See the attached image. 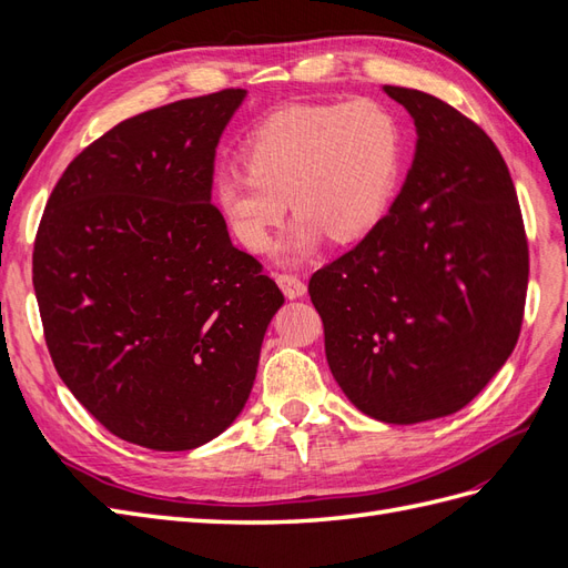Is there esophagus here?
<instances>
[{
    "label": "esophagus",
    "mask_w": 568,
    "mask_h": 568,
    "mask_svg": "<svg viewBox=\"0 0 568 568\" xmlns=\"http://www.w3.org/2000/svg\"><path fill=\"white\" fill-rule=\"evenodd\" d=\"M277 284H280V288L284 291V296L286 298H303L305 296V284L296 277V274H286V272H282V274H277Z\"/></svg>",
    "instance_id": "esophagus-1"
}]
</instances>
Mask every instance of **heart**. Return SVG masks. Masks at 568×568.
<instances>
[{
  "label": "heart",
  "instance_id": "1",
  "mask_svg": "<svg viewBox=\"0 0 568 568\" xmlns=\"http://www.w3.org/2000/svg\"><path fill=\"white\" fill-rule=\"evenodd\" d=\"M246 173H225L213 203L236 242L263 251L286 215L298 217L274 246L280 261H301L324 236L353 242L379 222L403 165V128L374 99L348 104H291L257 123L242 146Z\"/></svg>",
  "mask_w": 568,
  "mask_h": 568
}]
</instances>
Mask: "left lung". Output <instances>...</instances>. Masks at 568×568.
<instances>
[{
    "label": "left lung",
    "mask_w": 568,
    "mask_h": 568,
    "mask_svg": "<svg viewBox=\"0 0 568 568\" xmlns=\"http://www.w3.org/2000/svg\"><path fill=\"white\" fill-rule=\"evenodd\" d=\"M384 92L415 120L412 168L388 213L307 291L346 398L372 419L419 424L469 405L507 363L528 244L490 136L432 94Z\"/></svg>",
    "instance_id": "8db88e82"
}]
</instances>
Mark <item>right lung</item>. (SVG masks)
I'll list each match as a JSON object with an SVG mask.
<instances>
[{
	"mask_svg": "<svg viewBox=\"0 0 568 568\" xmlns=\"http://www.w3.org/2000/svg\"><path fill=\"white\" fill-rule=\"evenodd\" d=\"M246 90L153 109L65 168L32 253L63 384L109 432L175 453L242 415L280 286L211 203L215 149Z\"/></svg>",
	"mask_w": 568,
	"mask_h": 568,
	"instance_id": "1",
	"label": "right lung"
}]
</instances>
